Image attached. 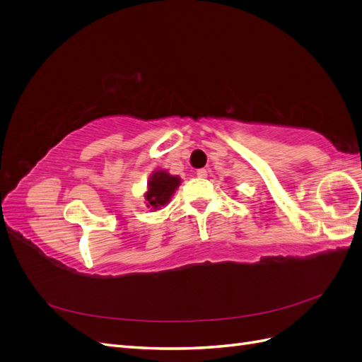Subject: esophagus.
Masks as SVG:
<instances>
[{"mask_svg": "<svg viewBox=\"0 0 362 362\" xmlns=\"http://www.w3.org/2000/svg\"><path fill=\"white\" fill-rule=\"evenodd\" d=\"M196 175H198L199 178H205L208 173H206V170H205V169H198V170H196Z\"/></svg>", "mask_w": 362, "mask_h": 362, "instance_id": "34e87169", "label": "esophagus"}]
</instances>
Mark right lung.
<instances>
[{"mask_svg":"<svg viewBox=\"0 0 362 362\" xmlns=\"http://www.w3.org/2000/svg\"><path fill=\"white\" fill-rule=\"evenodd\" d=\"M180 184V177H173L166 170H156L148 181V192L145 193L146 206L152 210H161V206L169 204L170 196Z\"/></svg>","mask_w":362,"mask_h":362,"instance_id":"right-lung-1","label":"right lung"}]
</instances>
